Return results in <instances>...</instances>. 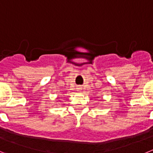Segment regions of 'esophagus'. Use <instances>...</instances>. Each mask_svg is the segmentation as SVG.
Here are the masks:
<instances>
[{"instance_id": "34e87169", "label": "esophagus", "mask_w": 153, "mask_h": 153, "mask_svg": "<svg viewBox=\"0 0 153 153\" xmlns=\"http://www.w3.org/2000/svg\"><path fill=\"white\" fill-rule=\"evenodd\" d=\"M78 89H82V88H78Z\"/></svg>"}]
</instances>
